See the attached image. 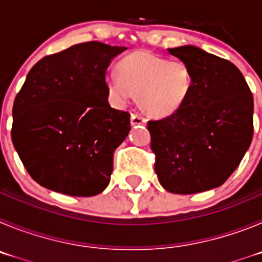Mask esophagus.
Segmentation results:
<instances>
[{"instance_id": "esophagus-1", "label": "esophagus", "mask_w": 262, "mask_h": 262, "mask_svg": "<svg viewBox=\"0 0 262 262\" xmlns=\"http://www.w3.org/2000/svg\"><path fill=\"white\" fill-rule=\"evenodd\" d=\"M145 123H147V119L144 117H142L138 113H133L131 114V124L133 126H144Z\"/></svg>"}]
</instances>
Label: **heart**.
<instances>
[{
	"mask_svg": "<svg viewBox=\"0 0 262 262\" xmlns=\"http://www.w3.org/2000/svg\"><path fill=\"white\" fill-rule=\"evenodd\" d=\"M193 73L186 62L169 61L149 52H134L110 71L106 84L111 98L126 105L139 96L143 110L157 118L169 117L186 102L193 89Z\"/></svg>",
	"mask_w": 262,
	"mask_h": 262,
	"instance_id": "obj_1",
	"label": "heart"
}]
</instances>
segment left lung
<instances>
[{
	"mask_svg": "<svg viewBox=\"0 0 262 262\" xmlns=\"http://www.w3.org/2000/svg\"><path fill=\"white\" fill-rule=\"evenodd\" d=\"M193 73V89L174 114L148 122L155 172L174 194L221 186L239 166L253 136V97L226 59L194 46L168 48Z\"/></svg>",
	"mask_w": 262,
	"mask_h": 262,
	"instance_id": "obj_1",
	"label": "left lung"
}]
</instances>
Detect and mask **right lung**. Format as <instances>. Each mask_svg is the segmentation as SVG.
<instances>
[{"label": "right lung", "instance_id": "right-lung-1", "mask_svg": "<svg viewBox=\"0 0 262 262\" xmlns=\"http://www.w3.org/2000/svg\"><path fill=\"white\" fill-rule=\"evenodd\" d=\"M127 50L99 41L39 60L14 99L11 140L29 174L73 196L102 193L114 152L128 135L129 113L107 101L106 69Z\"/></svg>", "mask_w": 262, "mask_h": 262}]
</instances>
